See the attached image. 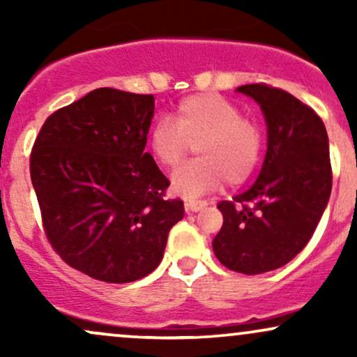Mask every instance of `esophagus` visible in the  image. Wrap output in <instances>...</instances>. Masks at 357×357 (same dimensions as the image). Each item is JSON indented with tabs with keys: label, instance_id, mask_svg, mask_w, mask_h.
<instances>
[{
	"label": "esophagus",
	"instance_id": "obj_1",
	"mask_svg": "<svg viewBox=\"0 0 357 357\" xmlns=\"http://www.w3.org/2000/svg\"><path fill=\"white\" fill-rule=\"evenodd\" d=\"M184 206H186V211L196 213V211H199L204 206V202H188L186 204H184Z\"/></svg>",
	"mask_w": 357,
	"mask_h": 357
}]
</instances>
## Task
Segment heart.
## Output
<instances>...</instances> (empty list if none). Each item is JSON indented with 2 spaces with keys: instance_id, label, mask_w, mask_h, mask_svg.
Returning <instances> with one entry per match:
<instances>
[{
  "instance_id": "1",
  "label": "heart",
  "mask_w": 357,
  "mask_h": 357,
  "mask_svg": "<svg viewBox=\"0 0 357 357\" xmlns=\"http://www.w3.org/2000/svg\"><path fill=\"white\" fill-rule=\"evenodd\" d=\"M195 146L199 158L171 179L184 198L216 190L225 179L230 186L247 181L260 161L261 130L225 97L196 93L179 102L174 122L162 119L149 132L151 153L166 167L181 165Z\"/></svg>"
}]
</instances>
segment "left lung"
Listing matches in <instances>:
<instances>
[{
  "label": "left lung",
  "mask_w": 357,
  "mask_h": 357,
  "mask_svg": "<svg viewBox=\"0 0 357 357\" xmlns=\"http://www.w3.org/2000/svg\"><path fill=\"white\" fill-rule=\"evenodd\" d=\"M236 90L264 112L267 154L253 186L218 203L223 227L213 252L233 272L257 275L284 267L312 238L329 202L333 167L326 126L309 105L267 84Z\"/></svg>",
  "instance_id": "8db88e82"
}]
</instances>
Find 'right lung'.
Here are the masks:
<instances>
[{"label":"right lung","mask_w":357,"mask_h":357,"mask_svg":"<svg viewBox=\"0 0 357 357\" xmlns=\"http://www.w3.org/2000/svg\"><path fill=\"white\" fill-rule=\"evenodd\" d=\"M154 97L102 87L53 112L30 174L52 248L96 280L127 284L161 264L181 199L146 153Z\"/></svg>","instance_id":"right-lung-1"}]
</instances>
